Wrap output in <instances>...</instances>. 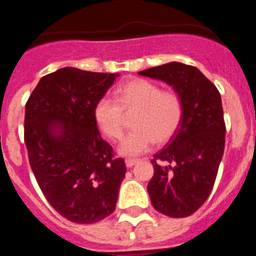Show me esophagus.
I'll return each mask as SVG.
<instances>
[{
  "label": "esophagus",
  "mask_w": 256,
  "mask_h": 256,
  "mask_svg": "<svg viewBox=\"0 0 256 256\" xmlns=\"http://www.w3.org/2000/svg\"><path fill=\"white\" fill-rule=\"evenodd\" d=\"M138 162H140V160H137V159H126V168H132L133 165H136Z\"/></svg>",
  "instance_id": "1"
}]
</instances>
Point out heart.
I'll use <instances>...</instances> for the list:
<instances>
[{"instance_id": "b5f03b06", "label": "heart", "mask_w": 256, "mask_h": 256, "mask_svg": "<svg viewBox=\"0 0 256 256\" xmlns=\"http://www.w3.org/2000/svg\"><path fill=\"white\" fill-rule=\"evenodd\" d=\"M124 112L137 110L133 118L134 130L126 136L118 148L123 156H138L152 148L155 142L169 141L180 128L183 106L180 96L162 91L146 79H133L122 86L118 101L110 96L101 97L94 108V116L101 132L110 140L123 134Z\"/></svg>"}]
</instances>
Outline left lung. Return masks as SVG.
<instances>
[{"mask_svg": "<svg viewBox=\"0 0 256 256\" xmlns=\"http://www.w3.org/2000/svg\"><path fill=\"white\" fill-rule=\"evenodd\" d=\"M138 74L166 83L182 101L180 128L168 146L154 156L148 191L152 206L162 214L188 216L209 198L224 151L220 94L198 68L177 61Z\"/></svg>", "mask_w": 256, "mask_h": 256, "instance_id": "8db88e82", "label": "left lung"}]
</instances>
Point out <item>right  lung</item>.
I'll use <instances>...</instances> for the list:
<instances>
[{
    "label": "right lung",
    "instance_id": "right-lung-1",
    "mask_svg": "<svg viewBox=\"0 0 256 256\" xmlns=\"http://www.w3.org/2000/svg\"><path fill=\"white\" fill-rule=\"evenodd\" d=\"M119 73L62 68L42 76L26 105L29 162L44 195L68 220L91 224L115 210L126 162L112 158L94 116Z\"/></svg>",
    "mask_w": 256,
    "mask_h": 256
}]
</instances>
